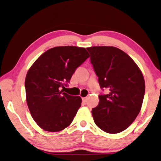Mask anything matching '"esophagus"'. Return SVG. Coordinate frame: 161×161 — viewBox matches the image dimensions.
Instances as JSON below:
<instances>
[{
  "instance_id": "1",
  "label": "esophagus",
  "mask_w": 161,
  "mask_h": 161,
  "mask_svg": "<svg viewBox=\"0 0 161 161\" xmlns=\"http://www.w3.org/2000/svg\"><path fill=\"white\" fill-rule=\"evenodd\" d=\"M82 101L84 103H86L87 101V97H82Z\"/></svg>"
}]
</instances>
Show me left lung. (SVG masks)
<instances>
[{
	"instance_id": "obj_1",
	"label": "left lung",
	"mask_w": 161,
	"mask_h": 161,
	"mask_svg": "<svg viewBox=\"0 0 161 161\" xmlns=\"http://www.w3.org/2000/svg\"><path fill=\"white\" fill-rule=\"evenodd\" d=\"M101 89L109 93L99 96L92 109L94 122L108 133L124 131L136 119L142 105L145 82L135 62L126 53L114 47H88Z\"/></svg>"
}]
</instances>
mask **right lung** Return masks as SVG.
<instances>
[{"mask_svg":"<svg viewBox=\"0 0 161 161\" xmlns=\"http://www.w3.org/2000/svg\"><path fill=\"white\" fill-rule=\"evenodd\" d=\"M89 57L84 47H56L43 53L29 68L25 80L27 105L34 121L43 130L61 131L73 121L81 98L61 89Z\"/></svg>","mask_w":161,"mask_h":161,"instance_id":"obj_1","label":"right lung"}]
</instances>
